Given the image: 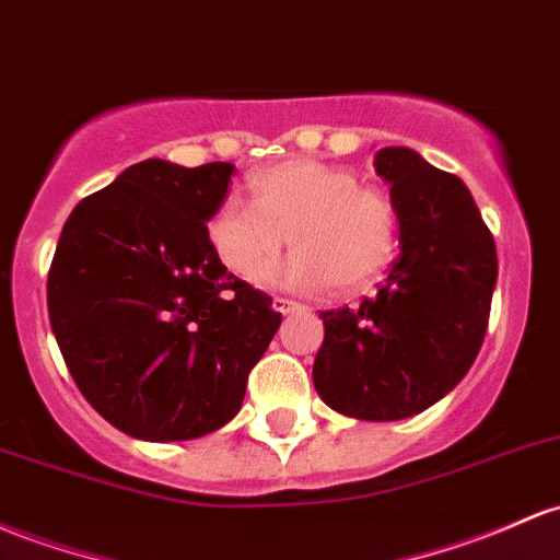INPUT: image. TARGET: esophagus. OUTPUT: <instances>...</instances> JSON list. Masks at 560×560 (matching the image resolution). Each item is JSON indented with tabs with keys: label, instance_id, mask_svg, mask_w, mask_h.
Returning <instances> with one entry per match:
<instances>
[{
	"label": "esophagus",
	"instance_id": "obj_1",
	"mask_svg": "<svg viewBox=\"0 0 560 560\" xmlns=\"http://www.w3.org/2000/svg\"><path fill=\"white\" fill-rule=\"evenodd\" d=\"M305 305H300V303H294V300H290V298H273V311L276 313H294V311H303Z\"/></svg>",
	"mask_w": 560,
	"mask_h": 560
}]
</instances>
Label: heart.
Returning <instances> with one entry per match:
<instances>
[{
  "mask_svg": "<svg viewBox=\"0 0 560 560\" xmlns=\"http://www.w3.org/2000/svg\"><path fill=\"white\" fill-rule=\"evenodd\" d=\"M252 205L225 199L207 223L214 255L238 279L255 281L292 244L279 279L340 292L370 284L396 249V210L353 170L290 159L249 177Z\"/></svg>",
  "mask_w": 560,
  "mask_h": 560,
  "instance_id": "b5f03b06",
  "label": "heart"
}]
</instances>
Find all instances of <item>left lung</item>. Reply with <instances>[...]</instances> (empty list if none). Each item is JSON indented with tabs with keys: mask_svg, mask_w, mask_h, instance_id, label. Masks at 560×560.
<instances>
[{
	"mask_svg": "<svg viewBox=\"0 0 560 560\" xmlns=\"http://www.w3.org/2000/svg\"><path fill=\"white\" fill-rule=\"evenodd\" d=\"M374 170L390 186L401 252L374 298L322 313L313 385L340 415L393 422L468 374L487 335L497 249L457 175L404 145L380 149Z\"/></svg>",
	"mask_w": 560,
	"mask_h": 560,
	"instance_id": "left-lung-1",
	"label": "left lung"
}]
</instances>
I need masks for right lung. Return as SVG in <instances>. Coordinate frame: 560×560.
Masks as SVG:
<instances>
[{
	"instance_id": "1",
	"label": "right lung",
	"mask_w": 560,
	"mask_h": 560,
	"mask_svg": "<svg viewBox=\"0 0 560 560\" xmlns=\"http://www.w3.org/2000/svg\"><path fill=\"white\" fill-rule=\"evenodd\" d=\"M233 164H132L73 207L47 279L50 327L92 409L140 441L238 415L281 313L220 262L207 223Z\"/></svg>"
}]
</instances>
